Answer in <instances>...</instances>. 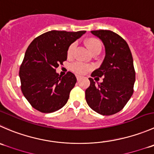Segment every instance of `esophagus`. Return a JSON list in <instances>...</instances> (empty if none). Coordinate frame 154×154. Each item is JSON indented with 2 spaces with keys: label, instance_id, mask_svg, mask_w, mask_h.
Returning <instances> with one entry per match:
<instances>
[{
  "label": "esophagus",
  "instance_id": "esophagus-1",
  "mask_svg": "<svg viewBox=\"0 0 154 154\" xmlns=\"http://www.w3.org/2000/svg\"><path fill=\"white\" fill-rule=\"evenodd\" d=\"M80 79H81V77H80V76H77V81H79V80H80Z\"/></svg>",
  "mask_w": 154,
  "mask_h": 154
}]
</instances>
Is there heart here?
Segmentation results:
<instances>
[{
    "mask_svg": "<svg viewBox=\"0 0 154 154\" xmlns=\"http://www.w3.org/2000/svg\"><path fill=\"white\" fill-rule=\"evenodd\" d=\"M85 44H86V47L88 50H89L91 53H94L95 51H101V44L100 41L95 37H89L87 39L85 40ZM76 47L75 44H71L68 50V56H71L73 53H74V48ZM73 71L75 73L78 74H83L86 72V71H89L91 69V67L89 65H86V64L81 63V62H77V63L74 64L72 66Z\"/></svg>",
    "mask_w": 154,
    "mask_h": 154,
    "instance_id": "obj_1",
    "label": "heart"
}]
</instances>
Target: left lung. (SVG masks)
I'll return each mask as SVG.
<instances>
[{"instance_id": "8db88e82", "label": "left lung", "mask_w": 154, "mask_h": 154, "mask_svg": "<svg viewBox=\"0 0 154 154\" xmlns=\"http://www.w3.org/2000/svg\"><path fill=\"white\" fill-rule=\"evenodd\" d=\"M104 46L105 56L91 77H104L95 83L89 78L90 86L86 90L88 105L104 116L120 111L133 94L135 81L133 59L127 43L120 35L109 30L91 31Z\"/></svg>"}]
</instances>
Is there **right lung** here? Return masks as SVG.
<instances>
[{
	"label": "right lung",
	"mask_w": 154,
	"mask_h": 154,
	"mask_svg": "<svg viewBox=\"0 0 154 154\" xmlns=\"http://www.w3.org/2000/svg\"><path fill=\"white\" fill-rule=\"evenodd\" d=\"M85 33L53 30L37 37L28 46L19 77L24 96L36 110L52 113L67 103L77 78L71 72L62 77L56 69L67 60L71 44Z\"/></svg>",
	"instance_id": "right-lung-1"
}]
</instances>
